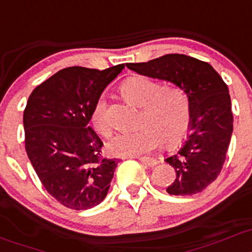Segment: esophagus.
<instances>
[{
  "label": "esophagus",
  "mask_w": 252,
  "mask_h": 252,
  "mask_svg": "<svg viewBox=\"0 0 252 252\" xmlns=\"http://www.w3.org/2000/svg\"><path fill=\"white\" fill-rule=\"evenodd\" d=\"M139 161L142 162L144 166L147 167H154L158 164V159L156 158H139Z\"/></svg>",
  "instance_id": "34e87169"
}]
</instances>
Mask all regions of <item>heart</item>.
<instances>
[{
	"label": "heart",
	"instance_id": "1",
	"mask_svg": "<svg viewBox=\"0 0 252 252\" xmlns=\"http://www.w3.org/2000/svg\"><path fill=\"white\" fill-rule=\"evenodd\" d=\"M120 93L129 103L140 107V125L131 131L119 132L109 140L110 153L118 156H137L150 153L163 140L178 144L190 126V104L179 89L161 86L147 77L128 78ZM91 123L102 136H109L112 124L107 115L104 97H98L91 110Z\"/></svg>",
	"mask_w": 252,
	"mask_h": 252
}]
</instances>
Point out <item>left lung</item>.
I'll return each mask as SVG.
<instances>
[{"mask_svg": "<svg viewBox=\"0 0 252 252\" xmlns=\"http://www.w3.org/2000/svg\"><path fill=\"white\" fill-rule=\"evenodd\" d=\"M126 66L140 75L174 84L188 96L190 133L164 159L175 170L167 192L189 196L203 191L220 174L233 132L231 97L222 78L208 62L183 54Z\"/></svg>", "mask_w": 252, "mask_h": 252, "instance_id": "left-lung-1", "label": "left lung"}]
</instances>
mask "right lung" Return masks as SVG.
<instances>
[{
  "mask_svg": "<svg viewBox=\"0 0 252 252\" xmlns=\"http://www.w3.org/2000/svg\"><path fill=\"white\" fill-rule=\"evenodd\" d=\"M124 68L68 67L30 94L26 153L45 190L64 207L90 209L107 196L118 161L102 158L103 143L89 123L94 102Z\"/></svg>",
  "mask_w": 252,
  "mask_h": 252,
  "instance_id": "add662e5",
  "label": "right lung"
}]
</instances>
